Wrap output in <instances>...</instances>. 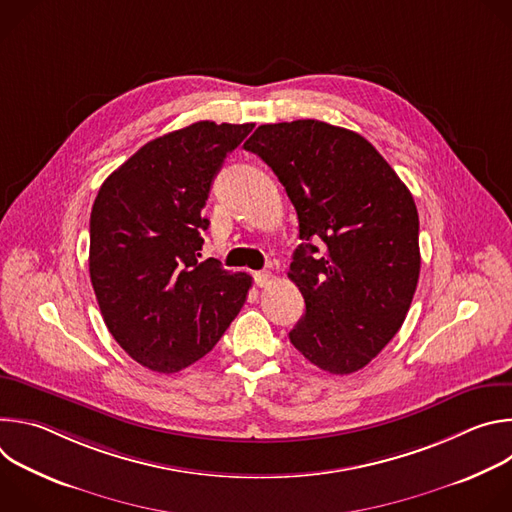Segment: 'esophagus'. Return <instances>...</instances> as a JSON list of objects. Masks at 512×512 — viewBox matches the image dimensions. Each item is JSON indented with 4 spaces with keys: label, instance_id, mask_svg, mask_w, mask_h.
<instances>
[{
    "label": "esophagus",
    "instance_id": "34e87169",
    "mask_svg": "<svg viewBox=\"0 0 512 512\" xmlns=\"http://www.w3.org/2000/svg\"><path fill=\"white\" fill-rule=\"evenodd\" d=\"M253 277H255V283L259 287H267L271 283V273L269 271H257V273H253Z\"/></svg>",
    "mask_w": 512,
    "mask_h": 512
}]
</instances>
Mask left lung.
<instances>
[{
  "label": "left lung",
  "mask_w": 512,
  "mask_h": 512,
  "mask_svg": "<svg viewBox=\"0 0 512 512\" xmlns=\"http://www.w3.org/2000/svg\"><path fill=\"white\" fill-rule=\"evenodd\" d=\"M243 148L275 172L298 212L304 243L287 277L306 314L291 344L330 375L360 371L399 332L417 287L409 188L373 143L316 119L259 125Z\"/></svg>",
  "instance_id": "8db88e82"
}]
</instances>
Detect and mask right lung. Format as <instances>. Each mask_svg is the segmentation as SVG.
<instances>
[{
    "label": "right lung",
    "mask_w": 512,
    "mask_h": 512,
    "mask_svg": "<svg viewBox=\"0 0 512 512\" xmlns=\"http://www.w3.org/2000/svg\"><path fill=\"white\" fill-rule=\"evenodd\" d=\"M255 125L198 121L156 137L99 188L89 273L103 320L141 367L178 373L221 340L251 275L200 259L204 206L229 152Z\"/></svg>",
    "instance_id": "1"
}]
</instances>
